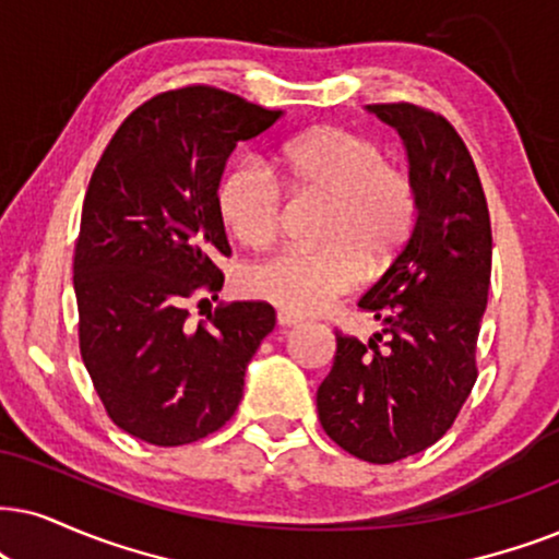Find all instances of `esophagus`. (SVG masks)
<instances>
[{"label":"esophagus","mask_w":559,"mask_h":559,"mask_svg":"<svg viewBox=\"0 0 559 559\" xmlns=\"http://www.w3.org/2000/svg\"><path fill=\"white\" fill-rule=\"evenodd\" d=\"M275 320H278L281 328H296V324L301 322V317H296L292 312H278V317H275Z\"/></svg>","instance_id":"esophagus-1"}]
</instances>
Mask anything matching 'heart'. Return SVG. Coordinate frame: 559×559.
Instances as JSON below:
<instances>
[{
	"label": "heart",
	"mask_w": 559,
	"mask_h": 559,
	"mask_svg": "<svg viewBox=\"0 0 559 559\" xmlns=\"http://www.w3.org/2000/svg\"><path fill=\"white\" fill-rule=\"evenodd\" d=\"M284 182L296 195L328 201L320 247H288L252 267L250 288L294 314L328 309L361 281L364 267H390L418 222V188L405 167L384 159L361 133L317 126L286 141L267 169L239 159L222 175L216 206L222 222L247 247L271 245L284 216Z\"/></svg>",
	"instance_id": "obj_1"
}]
</instances>
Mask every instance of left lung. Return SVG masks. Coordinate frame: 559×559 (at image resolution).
Returning <instances> with one entry per match:
<instances>
[{"label":"left lung","mask_w":559,"mask_h":559,"mask_svg":"<svg viewBox=\"0 0 559 559\" xmlns=\"http://www.w3.org/2000/svg\"><path fill=\"white\" fill-rule=\"evenodd\" d=\"M369 112L405 141L418 222L358 301L384 328L369 343L335 335L317 413L348 454L392 464L433 447L475 386L492 231L475 162L447 118L409 103L369 105Z\"/></svg>","instance_id":"left-lung-1"}]
</instances>
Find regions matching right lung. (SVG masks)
<instances>
[{
  "label": "right lung",
  "mask_w": 559,
  "mask_h": 559,
  "mask_svg": "<svg viewBox=\"0 0 559 559\" xmlns=\"http://www.w3.org/2000/svg\"><path fill=\"white\" fill-rule=\"evenodd\" d=\"M216 87L169 90L139 105L105 146L74 250L80 350L118 428L154 447L214 433L242 400L250 358L275 328L265 301L218 299L229 255L216 188L237 141L281 121Z\"/></svg>",
  "instance_id": "obj_1"
}]
</instances>
